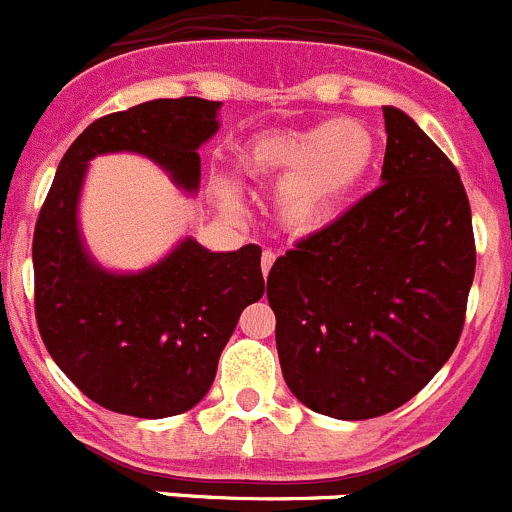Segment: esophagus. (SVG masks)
Instances as JSON below:
<instances>
[{
    "label": "esophagus",
    "instance_id": "34e87169",
    "mask_svg": "<svg viewBox=\"0 0 512 512\" xmlns=\"http://www.w3.org/2000/svg\"><path fill=\"white\" fill-rule=\"evenodd\" d=\"M274 261H276V253L266 248V251L261 253V271H264V276H269V271H271V266H274Z\"/></svg>",
    "mask_w": 512,
    "mask_h": 512
}]
</instances>
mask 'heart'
Instances as JSON below:
<instances>
[{"mask_svg": "<svg viewBox=\"0 0 512 512\" xmlns=\"http://www.w3.org/2000/svg\"><path fill=\"white\" fill-rule=\"evenodd\" d=\"M377 143L372 130L352 118L314 128L274 130L243 148L241 165L251 178L279 180V216L294 233H316L339 216L347 198L367 178ZM226 203L233 193L218 188Z\"/></svg>", "mask_w": 512, "mask_h": 512, "instance_id": "obj_1", "label": "heart"}]
</instances>
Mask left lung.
I'll return each instance as SVG.
<instances>
[{
    "instance_id": "1",
    "label": "left lung",
    "mask_w": 512,
    "mask_h": 512,
    "mask_svg": "<svg viewBox=\"0 0 512 512\" xmlns=\"http://www.w3.org/2000/svg\"><path fill=\"white\" fill-rule=\"evenodd\" d=\"M382 186L276 259L266 296L301 405L337 420L387 415L455 352L475 276L460 173L420 125L384 107Z\"/></svg>"
}]
</instances>
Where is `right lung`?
Returning <instances> with one entry per match:
<instances>
[{
  "instance_id": "add662e5",
  "label": "right lung",
  "mask_w": 512,
  "mask_h": 512,
  "mask_svg": "<svg viewBox=\"0 0 512 512\" xmlns=\"http://www.w3.org/2000/svg\"><path fill=\"white\" fill-rule=\"evenodd\" d=\"M221 102L150 100L95 120L57 165L32 241L34 314L57 367L120 415L160 420L206 397L238 316L264 296L261 248L216 253L183 238L158 264L115 274L92 261L77 226L87 163L140 153L183 191L201 183L198 148L218 130Z\"/></svg>"
}]
</instances>
